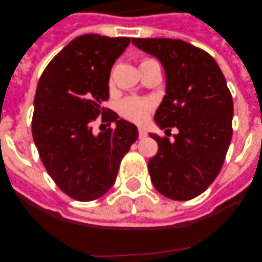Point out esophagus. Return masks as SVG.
I'll list each match as a JSON object with an SVG mask.
<instances>
[{"label": "esophagus", "mask_w": 262, "mask_h": 262, "mask_svg": "<svg viewBox=\"0 0 262 262\" xmlns=\"http://www.w3.org/2000/svg\"><path fill=\"white\" fill-rule=\"evenodd\" d=\"M139 136H140V139H144V137L147 136V130H145L144 127H139Z\"/></svg>", "instance_id": "34e87169"}]
</instances>
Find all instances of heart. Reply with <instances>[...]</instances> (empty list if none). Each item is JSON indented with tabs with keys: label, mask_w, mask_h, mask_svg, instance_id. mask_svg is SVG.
<instances>
[{
	"label": "heart",
	"mask_w": 262,
	"mask_h": 262,
	"mask_svg": "<svg viewBox=\"0 0 262 262\" xmlns=\"http://www.w3.org/2000/svg\"><path fill=\"white\" fill-rule=\"evenodd\" d=\"M148 61V59H145ZM143 61V62H145ZM152 110V103L145 99L127 98L119 103V113L125 118L136 123L145 122Z\"/></svg>",
	"instance_id": "1"
}]
</instances>
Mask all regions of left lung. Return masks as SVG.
Listing matches in <instances>:
<instances>
[{
	"instance_id": "8db88e82",
	"label": "left lung",
	"mask_w": 262,
	"mask_h": 262,
	"mask_svg": "<svg viewBox=\"0 0 262 262\" xmlns=\"http://www.w3.org/2000/svg\"><path fill=\"white\" fill-rule=\"evenodd\" d=\"M154 55L166 73V95L155 113L156 125L174 141L149 133L159 145L148 162L160 194L187 201L208 189L223 166L232 137L234 103L226 79L207 51L179 39H132Z\"/></svg>"
}]
</instances>
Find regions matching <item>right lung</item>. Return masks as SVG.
<instances>
[{
  "label": "right lung",
  "instance_id": "obj_1",
  "mask_svg": "<svg viewBox=\"0 0 262 262\" xmlns=\"http://www.w3.org/2000/svg\"><path fill=\"white\" fill-rule=\"evenodd\" d=\"M129 43L130 38L77 36L51 59L38 83L34 143L57 186L79 201L110 190L121 160L139 137L136 125L102 106L108 99L111 68ZM100 114L116 129L94 135L92 122Z\"/></svg>",
  "mask_w": 262,
  "mask_h": 262
}]
</instances>
